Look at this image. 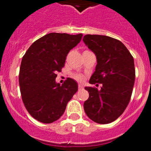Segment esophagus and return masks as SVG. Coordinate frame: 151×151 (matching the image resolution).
Masks as SVG:
<instances>
[{
	"label": "esophagus",
	"instance_id": "1",
	"mask_svg": "<svg viewBox=\"0 0 151 151\" xmlns=\"http://www.w3.org/2000/svg\"><path fill=\"white\" fill-rule=\"evenodd\" d=\"M83 89V86L82 85H78V90H82Z\"/></svg>",
	"mask_w": 151,
	"mask_h": 151
}]
</instances>
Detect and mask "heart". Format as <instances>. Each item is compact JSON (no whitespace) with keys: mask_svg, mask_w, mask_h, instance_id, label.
Listing matches in <instances>:
<instances>
[{"mask_svg":"<svg viewBox=\"0 0 151 151\" xmlns=\"http://www.w3.org/2000/svg\"><path fill=\"white\" fill-rule=\"evenodd\" d=\"M73 78L76 80H77L78 82H82L85 79V77H84L83 75L82 74H74L73 76Z\"/></svg>","mask_w":151,"mask_h":151,"instance_id":"obj_1","label":"heart"}]
</instances>
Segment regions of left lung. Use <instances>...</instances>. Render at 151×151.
<instances>
[{
  "label": "left lung",
  "mask_w": 151,
  "mask_h": 151,
  "mask_svg": "<svg viewBox=\"0 0 151 151\" xmlns=\"http://www.w3.org/2000/svg\"><path fill=\"white\" fill-rule=\"evenodd\" d=\"M83 41L97 57L89 83L102 84L101 90L85 88L89 97L84 110L92 121L110 123L122 115L130 101L135 79L134 58L120 41L109 36L86 35Z\"/></svg>",
  "instance_id": "1"
}]
</instances>
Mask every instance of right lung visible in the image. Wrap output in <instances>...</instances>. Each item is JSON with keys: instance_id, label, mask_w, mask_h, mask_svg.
<instances>
[{"instance_id": "1", "label": "right lung", "mask_w": 151, "mask_h": 151, "mask_svg": "<svg viewBox=\"0 0 151 151\" xmlns=\"http://www.w3.org/2000/svg\"><path fill=\"white\" fill-rule=\"evenodd\" d=\"M82 38V34L49 33L36 40L22 57L19 75L21 96L25 107L36 120L43 123L57 121L78 91L73 78H68L62 85L55 78L69 50Z\"/></svg>"}]
</instances>
